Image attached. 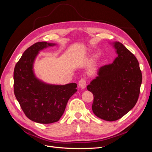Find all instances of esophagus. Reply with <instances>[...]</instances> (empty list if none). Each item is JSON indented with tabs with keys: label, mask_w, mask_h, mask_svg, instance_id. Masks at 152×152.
Returning <instances> with one entry per match:
<instances>
[{
	"label": "esophagus",
	"mask_w": 152,
	"mask_h": 152,
	"mask_svg": "<svg viewBox=\"0 0 152 152\" xmlns=\"http://www.w3.org/2000/svg\"><path fill=\"white\" fill-rule=\"evenodd\" d=\"M79 86L82 89H84L86 87V80L84 79H82L79 80Z\"/></svg>",
	"instance_id": "34e87169"
}]
</instances>
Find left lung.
I'll return each instance as SVG.
<instances>
[{
	"mask_svg": "<svg viewBox=\"0 0 152 152\" xmlns=\"http://www.w3.org/2000/svg\"><path fill=\"white\" fill-rule=\"evenodd\" d=\"M117 57L112 63L100 67L98 76L87 86L94 96L93 113L107 121L125 115L138 99L142 74L138 61L119 42L111 44Z\"/></svg>",
	"mask_w": 152,
	"mask_h": 152,
	"instance_id": "obj_1",
	"label": "left lung"
}]
</instances>
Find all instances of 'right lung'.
Returning <instances> with one entry per match:
<instances>
[{
  "label": "right lung",
  "instance_id": "add662e5",
  "mask_svg": "<svg viewBox=\"0 0 152 152\" xmlns=\"http://www.w3.org/2000/svg\"><path fill=\"white\" fill-rule=\"evenodd\" d=\"M56 44L40 42L27 49L14 70V93L25 115L40 124H51L59 120L68 99L77 90L76 83L54 85L45 83L36 77L34 65L40 50Z\"/></svg>",
  "mask_w": 152,
  "mask_h": 152
}]
</instances>
